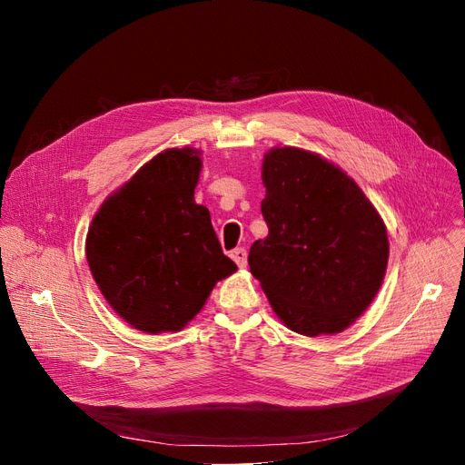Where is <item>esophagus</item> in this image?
Masks as SVG:
<instances>
[{"mask_svg":"<svg viewBox=\"0 0 465 465\" xmlns=\"http://www.w3.org/2000/svg\"><path fill=\"white\" fill-rule=\"evenodd\" d=\"M232 258L233 262L239 265V267H247V251L245 249H235L232 252Z\"/></svg>","mask_w":465,"mask_h":465,"instance_id":"esophagus-1","label":"esophagus"}]
</instances>
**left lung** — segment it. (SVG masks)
<instances>
[{
	"label": "left lung",
	"mask_w": 465,
	"mask_h": 465,
	"mask_svg": "<svg viewBox=\"0 0 465 465\" xmlns=\"http://www.w3.org/2000/svg\"><path fill=\"white\" fill-rule=\"evenodd\" d=\"M262 181L270 233L252 242L251 273L292 331H343L370 307L386 273L381 214L343 169L296 146L267 153Z\"/></svg>",
	"instance_id": "left-lung-1"
}]
</instances>
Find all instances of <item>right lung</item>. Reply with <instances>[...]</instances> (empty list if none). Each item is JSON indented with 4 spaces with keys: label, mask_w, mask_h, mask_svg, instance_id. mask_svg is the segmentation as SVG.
Masks as SVG:
<instances>
[{
    "label": "right lung",
    "mask_w": 465,
    "mask_h": 465,
    "mask_svg": "<svg viewBox=\"0 0 465 465\" xmlns=\"http://www.w3.org/2000/svg\"><path fill=\"white\" fill-rule=\"evenodd\" d=\"M200 151L167 149L95 213L86 260L107 303L144 333L179 331L237 265L220 249L207 207L193 200Z\"/></svg>",
    "instance_id": "add662e5"
}]
</instances>
